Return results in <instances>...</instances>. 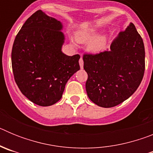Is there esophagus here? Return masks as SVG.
Listing matches in <instances>:
<instances>
[{
	"label": "esophagus",
	"mask_w": 153,
	"mask_h": 153,
	"mask_svg": "<svg viewBox=\"0 0 153 153\" xmlns=\"http://www.w3.org/2000/svg\"><path fill=\"white\" fill-rule=\"evenodd\" d=\"M79 67H80V68L82 69L83 67V60L82 58H80L79 60Z\"/></svg>",
	"instance_id": "34e87169"
}]
</instances>
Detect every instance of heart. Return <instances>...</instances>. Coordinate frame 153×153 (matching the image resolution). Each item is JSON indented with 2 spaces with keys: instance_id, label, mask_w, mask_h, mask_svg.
<instances>
[{
  "instance_id": "heart-1",
  "label": "heart",
  "mask_w": 153,
  "mask_h": 153,
  "mask_svg": "<svg viewBox=\"0 0 153 153\" xmlns=\"http://www.w3.org/2000/svg\"><path fill=\"white\" fill-rule=\"evenodd\" d=\"M97 31L95 30H89L79 32L76 34V40L79 43H86L89 41L86 44V49L90 52L97 53L103 50L106 44V36L105 35H100L96 37Z\"/></svg>"
}]
</instances>
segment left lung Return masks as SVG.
Instances as JSON below:
<instances>
[{
    "instance_id": "8db88e82",
    "label": "left lung",
    "mask_w": 153,
    "mask_h": 153,
    "mask_svg": "<svg viewBox=\"0 0 153 153\" xmlns=\"http://www.w3.org/2000/svg\"><path fill=\"white\" fill-rule=\"evenodd\" d=\"M88 74L86 90L90 100L104 108L116 106L139 87L145 71V48L132 23L120 32L110 50L83 55Z\"/></svg>"
}]
</instances>
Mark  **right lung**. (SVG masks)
I'll use <instances>...</instances> for the list:
<instances>
[{
	"mask_svg": "<svg viewBox=\"0 0 153 153\" xmlns=\"http://www.w3.org/2000/svg\"><path fill=\"white\" fill-rule=\"evenodd\" d=\"M62 29L60 21L39 10L24 23L13 42L15 82L21 93L39 106H51L60 100L68 79L79 70V55L62 52Z\"/></svg>",
	"mask_w": 153,
	"mask_h": 153,
	"instance_id": "obj_1",
	"label": "right lung"
}]
</instances>
